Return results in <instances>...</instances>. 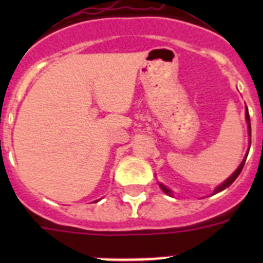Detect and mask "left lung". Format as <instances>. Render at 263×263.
Returning <instances> with one entry per match:
<instances>
[{"label": "left lung", "mask_w": 263, "mask_h": 263, "mask_svg": "<svg viewBox=\"0 0 263 263\" xmlns=\"http://www.w3.org/2000/svg\"><path fill=\"white\" fill-rule=\"evenodd\" d=\"M246 122H248V129H249V138H250V137H252V127H250V117H249V111H248V108H246ZM249 148H250V147H249ZM248 154H249V153H246L245 158H243V160H242V162H241L240 166H238V168H237L236 171H234V173L232 174V175L229 176V178H228L227 180H225L224 183H221V184L218 185V187H216V188H215V191H213V195L217 194V192L224 191L225 188L229 187V185H231L232 183H233L234 180H236L237 176L240 175V173H241V171H242L243 164H245V160H246V158H248ZM159 187L162 188V191L166 192V194H167V195H170V196H171V195H173V192L170 191V190H168V188H167V187H164L163 184H160V183H159Z\"/></svg>", "instance_id": "1"}]
</instances>
